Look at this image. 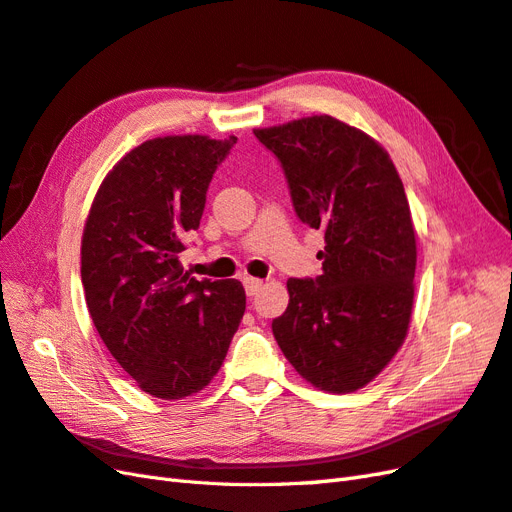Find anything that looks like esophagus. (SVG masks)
Listing matches in <instances>:
<instances>
[{"label": "esophagus", "instance_id": "obj_1", "mask_svg": "<svg viewBox=\"0 0 512 512\" xmlns=\"http://www.w3.org/2000/svg\"><path fill=\"white\" fill-rule=\"evenodd\" d=\"M261 285H264V281L259 279H253V276H246L244 279V289H246V296H257Z\"/></svg>", "mask_w": 512, "mask_h": 512}]
</instances>
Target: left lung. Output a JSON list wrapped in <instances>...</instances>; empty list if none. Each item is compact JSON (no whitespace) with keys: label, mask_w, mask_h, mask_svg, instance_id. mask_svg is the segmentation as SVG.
<instances>
[{"label":"left lung","mask_w":512,"mask_h":512,"mask_svg":"<svg viewBox=\"0 0 512 512\" xmlns=\"http://www.w3.org/2000/svg\"><path fill=\"white\" fill-rule=\"evenodd\" d=\"M255 137L279 158L294 210L324 229V274L289 279L272 321L281 352L328 392L367 386L405 341L414 304L416 233L388 152L362 130L313 115Z\"/></svg>","instance_id":"1"}]
</instances>
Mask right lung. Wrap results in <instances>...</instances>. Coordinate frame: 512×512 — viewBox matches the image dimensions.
<instances>
[{
	"instance_id": "1",
	"label": "right lung",
	"mask_w": 512,
	"mask_h": 512,
	"mask_svg": "<svg viewBox=\"0 0 512 512\" xmlns=\"http://www.w3.org/2000/svg\"><path fill=\"white\" fill-rule=\"evenodd\" d=\"M236 137L175 135L130 150L102 180L81 240L87 311L111 356L158 399L210 384L246 309L240 281L184 272L216 167Z\"/></svg>"
}]
</instances>
